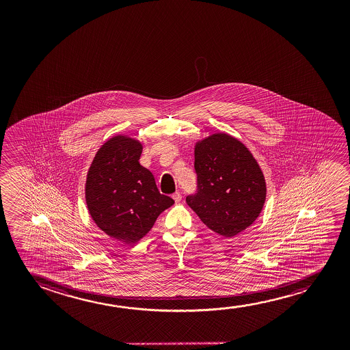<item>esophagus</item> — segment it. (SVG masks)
I'll return each instance as SVG.
<instances>
[{
  "label": "esophagus",
  "mask_w": 350,
  "mask_h": 350,
  "mask_svg": "<svg viewBox=\"0 0 350 350\" xmlns=\"http://www.w3.org/2000/svg\"><path fill=\"white\" fill-rule=\"evenodd\" d=\"M172 198L176 201V203H178V202H180V200H182V195L179 192H176V193H173Z\"/></svg>",
  "instance_id": "obj_1"
}]
</instances>
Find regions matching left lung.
I'll return each mask as SVG.
<instances>
[{"instance_id": "obj_1", "label": "left lung", "mask_w": 350, "mask_h": 350, "mask_svg": "<svg viewBox=\"0 0 350 350\" xmlns=\"http://www.w3.org/2000/svg\"><path fill=\"white\" fill-rule=\"evenodd\" d=\"M197 192L187 203L202 222L224 237L252 225L263 209L267 185L254 155L239 139L213 134L195 146Z\"/></svg>"}]
</instances>
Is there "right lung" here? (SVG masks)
Listing matches in <instances>:
<instances>
[{
	"label": "right lung",
	"instance_id": "right-lung-1",
	"mask_svg": "<svg viewBox=\"0 0 350 350\" xmlns=\"http://www.w3.org/2000/svg\"><path fill=\"white\" fill-rule=\"evenodd\" d=\"M142 144L118 135L96 152L86 179V203L96 225L111 238L135 244L148 233L171 197L159 192L152 172L139 163Z\"/></svg>",
	"mask_w": 350,
	"mask_h": 350
}]
</instances>
